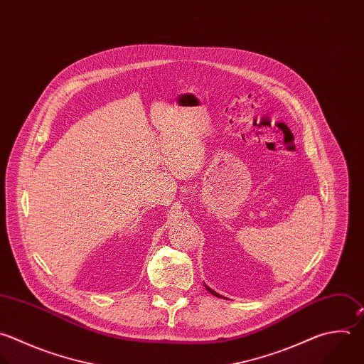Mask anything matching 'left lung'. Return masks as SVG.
<instances>
[{"mask_svg": "<svg viewBox=\"0 0 364 364\" xmlns=\"http://www.w3.org/2000/svg\"><path fill=\"white\" fill-rule=\"evenodd\" d=\"M205 289H207V290H208V293H211V294H213V296H217V297H221V296H220V294H217V293H215V291H213V290H211V289H210V287H207V286H205Z\"/></svg>", "mask_w": 364, "mask_h": 364, "instance_id": "obj_1", "label": "left lung"}]
</instances>
